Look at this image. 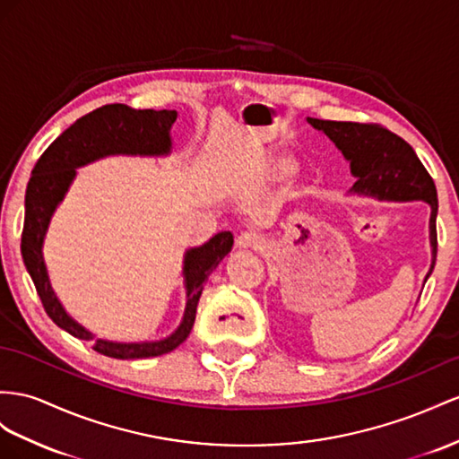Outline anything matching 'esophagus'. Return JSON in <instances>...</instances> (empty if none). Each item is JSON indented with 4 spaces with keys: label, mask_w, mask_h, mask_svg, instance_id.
<instances>
[{
    "label": "esophagus",
    "mask_w": 459,
    "mask_h": 459,
    "mask_svg": "<svg viewBox=\"0 0 459 459\" xmlns=\"http://www.w3.org/2000/svg\"><path fill=\"white\" fill-rule=\"evenodd\" d=\"M265 246V238L262 234L252 232V230H246L242 232L240 237L237 238V248L240 250H260Z\"/></svg>",
    "instance_id": "1"
}]
</instances>
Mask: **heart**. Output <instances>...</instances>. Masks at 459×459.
<instances>
[{
    "instance_id": "b5f03b06",
    "label": "heart",
    "mask_w": 459,
    "mask_h": 459,
    "mask_svg": "<svg viewBox=\"0 0 459 459\" xmlns=\"http://www.w3.org/2000/svg\"><path fill=\"white\" fill-rule=\"evenodd\" d=\"M295 167H297L295 160L275 151H264L262 155H257L254 164L257 178L265 182L285 178V176H289L292 170H295Z\"/></svg>"
}]
</instances>
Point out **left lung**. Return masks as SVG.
Instances as JSON below:
<instances>
[{
	"label": "left lung",
	"mask_w": 459,
	"mask_h": 459,
	"mask_svg": "<svg viewBox=\"0 0 459 459\" xmlns=\"http://www.w3.org/2000/svg\"><path fill=\"white\" fill-rule=\"evenodd\" d=\"M308 122L330 137L351 162V172L357 176V182L352 186L355 192L378 195L380 199H397V202L422 199L430 205V275L438 252V197L437 186L413 147L380 124L333 122L318 120V117H308Z\"/></svg>",
	"instance_id": "left-lung-1"
}]
</instances>
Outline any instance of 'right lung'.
I'll return each mask as SVG.
<instances>
[{
	"label": "right lung",
	"mask_w": 459,
	"mask_h": 459,
	"mask_svg": "<svg viewBox=\"0 0 459 459\" xmlns=\"http://www.w3.org/2000/svg\"><path fill=\"white\" fill-rule=\"evenodd\" d=\"M176 122V110H135L126 104H107L85 114L69 126L54 143L46 149L32 169L25 194V225L21 234V254L27 272L37 287L46 314L56 325L77 339L92 342V335L74 322L60 300L56 299L46 273L42 242L56 205L62 202L69 184L75 178V169L107 155H169L170 127ZM232 234L219 232L207 244L186 252V312L178 330L155 343H112L95 339L92 349L112 359H149L170 352L190 335L195 320V308L209 275L232 248Z\"/></svg>",
	"instance_id": "obj_1"
}]
</instances>
